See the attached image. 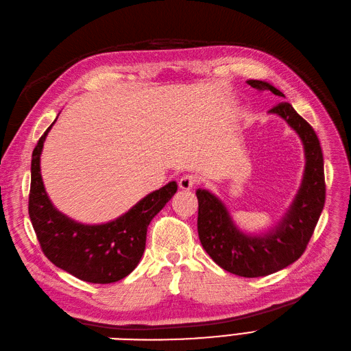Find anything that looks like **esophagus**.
<instances>
[{
	"label": "esophagus",
	"mask_w": 351,
	"mask_h": 351,
	"mask_svg": "<svg viewBox=\"0 0 351 351\" xmlns=\"http://www.w3.org/2000/svg\"><path fill=\"white\" fill-rule=\"evenodd\" d=\"M196 182H197L196 176L189 175V173L184 175V176L179 179V188L184 189V191H189V189H192L196 185Z\"/></svg>",
	"instance_id": "34e87169"
}]
</instances>
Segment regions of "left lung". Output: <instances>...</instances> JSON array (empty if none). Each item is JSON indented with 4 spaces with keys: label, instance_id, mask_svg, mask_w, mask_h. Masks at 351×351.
I'll list each match as a JSON object with an SVG mask.
<instances>
[{
    "label": "left lung",
    "instance_id": "left-lung-1",
    "mask_svg": "<svg viewBox=\"0 0 351 351\" xmlns=\"http://www.w3.org/2000/svg\"><path fill=\"white\" fill-rule=\"evenodd\" d=\"M247 83L254 88L269 90L276 96L285 97L278 88L265 82ZM268 112L281 116L298 133L307 159L295 201L276 230L263 237L242 234L215 195L205 189L196 191L199 205L197 234L204 250L221 268L247 278L269 276L297 261L308 245L326 202L323 152L314 129L287 101L277 103Z\"/></svg>",
    "mask_w": 351,
    "mask_h": 351
}]
</instances>
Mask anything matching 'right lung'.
<instances>
[{
	"mask_svg": "<svg viewBox=\"0 0 351 351\" xmlns=\"http://www.w3.org/2000/svg\"><path fill=\"white\" fill-rule=\"evenodd\" d=\"M51 126L38 139L32 159L28 213L40 247L56 267L75 278L93 284L116 282L139 264L146 245L147 226L176 193V182L149 193L123 217L109 223L74 222L53 206L43 185L40 155Z\"/></svg>",
	"mask_w": 351,
	"mask_h": 351,
	"instance_id": "add662e5",
	"label": "right lung"
}]
</instances>
